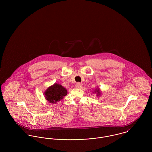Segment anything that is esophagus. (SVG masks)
<instances>
[{"instance_id":"obj_1","label":"esophagus","mask_w":152,"mask_h":152,"mask_svg":"<svg viewBox=\"0 0 152 152\" xmlns=\"http://www.w3.org/2000/svg\"><path fill=\"white\" fill-rule=\"evenodd\" d=\"M82 86H83V84L81 83H77L76 84V85H75V87H76V88H80L81 87H82Z\"/></svg>"}]
</instances>
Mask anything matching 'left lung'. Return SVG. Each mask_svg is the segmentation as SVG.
Wrapping results in <instances>:
<instances>
[{"label":"left lung","instance_id":"1","mask_svg":"<svg viewBox=\"0 0 152 152\" xmlns=\"http://www.w3.org/2000/svg\"><path fill=\"white\" fill-rule=\"evenodd\" d=\"M94 92H96V93L97 94H96V96H99V95H101V92H100L99 88H98V89H96Z\"/></svg>","mask_w":152,"mask_h":152}]
</instances>
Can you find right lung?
Instances as JSON below:
<instances>
[{
    "label": "right lung",
    "mask_w": 152,
    "mask_h": 152,
    "mask_svg": "<svg viewBox=\"0 0 152 152\" xmlns=\"http://www.w3.org/2000/svg\"><path fill=\"white\" fill-rule=\"evenodd\" d=\"M45 99L50 103L56 104L61 101L67 94V90L61 85L55 83L48 87L44 93Z\"/></svg>",
    "instance_id": "obj_1"
}]
</instances>
